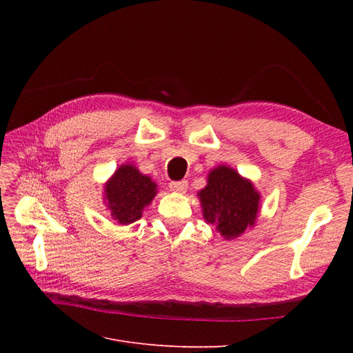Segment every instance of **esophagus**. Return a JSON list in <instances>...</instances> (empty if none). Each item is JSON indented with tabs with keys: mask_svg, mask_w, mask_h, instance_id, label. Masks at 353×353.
I'll return each mask as SVG.
<instances>
[{
	"mask_svg": "<svg viewBox=\"0 0 353 353\" xmlns=\"http://www.w3.org/2000/svg\"><path fill=\"white\" fill-rule=\"evenodd\" d=\"M170 191H175V193H185L188 188V181H174V183L169 184Z\"/></svg>",
	"mask_w": 353,
	"mask_h": 353,
	"instance_id": "esophagus-1",
	"label": "esophagus"
}]
</instances>
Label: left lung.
<instances>
[{"label":"left lung","instance_id":"obj_1","mask_svg":"<svg viewBox=\"0 0 353 353\" xmlns=\"http://www.w3.org/2000/svg\"><path fill=\"white\" fill-rule=\"evenodd\" d=\"M203 218L225 240H234L254 225L261 194L236 169L221 165L208 175V185L197 193Z\"/></svg>","mask_w":353,"mask_h":353}]
</instances>
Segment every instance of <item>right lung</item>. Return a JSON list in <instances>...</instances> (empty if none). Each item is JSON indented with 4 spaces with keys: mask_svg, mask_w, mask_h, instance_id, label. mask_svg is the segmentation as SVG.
<instances>
[{
    "mask_svg": "<svg viewBox=\"0 0 353 353\" xmlns=\"http://www.w3.org/2000/svg\"><path fill=\"white\" fill-rule=\"evenodd\" d=\"M157 194V185L134 165L125 163L104 184V201L110 215L122 225L138 221Z\"/></svg>",
    "mask_w": 353,
    "mask_h": 353,
    "instance_id": "add662e5",
    "label": "right lung"
}]
</instances>
